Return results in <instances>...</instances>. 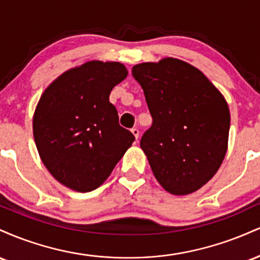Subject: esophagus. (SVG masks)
Instances as JSON below:
<instances>
[{"mask_svg":"<svg viewBox=\"0 0 260 260\" xmlns=\"http://www.w3.org/2000/svg\"><path fill=\"white\" fill-rule=\"evenodd\" d=\"M132 133H133V136L136 137V139L138 140V138H139V129H138V128H132Z\"/></svg>","mask_w":260,"mask_h":260,"instance_id":"esophagus-1","label":"esophagus"}]
</instances>
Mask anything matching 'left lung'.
I'll return each instance as SVG.
<instances>
[{
  "label": "left lung",
  "mask_w": 260,
  "mask_h": 260,
  "mask_svg": "<svg viewBox=\"0 0 260 260\" xmlns=\"http://www.w3.org/2000/svg\"><path fill=\"white\" fill-rule=\"evenodd\" d=\"M153 124L140 148L171 194L196 192L213 178L228 150L230 111L222 94L196 67L177 58L132 68Z\"/></svg>",
  "instance_id": "8db88e82"
}]
</instances>
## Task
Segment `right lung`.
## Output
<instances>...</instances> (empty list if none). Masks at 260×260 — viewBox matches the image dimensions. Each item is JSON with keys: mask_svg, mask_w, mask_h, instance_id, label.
<instances>
[{"mask_svg": "<svg viewBox=\"0 0 260 260\" xmlns=\"http://www.w3.org/2000/svg\"><path fill=\"white\" fill-rule=\"evenodd\" d=\"M120 62L90 61L58 77L32 118L39 155L59 183L77 192L100 187L134 142L118 123L110 92L127 77Z\"/></svg>", "mask_w": 260, "mask_h": 260, "instance_id": "add662e5", "label": "right lung"}]
</instances>
